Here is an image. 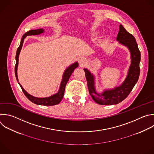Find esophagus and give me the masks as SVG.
<instances>
[{
    "label": "esophagus",
    "instance_id": "obj_1",
    "mask_svg": "<svg viewBox=\"0 0 154 154\" xmlns=\"http://www.w3.org/2000/svg\"><path fill=\"white\" fill-rule=\"evenodd\" d=\"M79 62L81 65H84L86 62V59L85 58H81L79 60Z\"/></svg>",
    "mask_w": 154,
    "mask_h": 154
}]
</instances>
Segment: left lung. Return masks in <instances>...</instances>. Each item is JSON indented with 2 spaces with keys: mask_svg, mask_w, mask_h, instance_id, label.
<instances>
[{
  "mask_svg": "<svg viewBox=\"0 0 154 154\" xmlns=\"http://www.w3.org/2000/svg\"><path fill=\"white\" fill-rule=\"evenodd\" d=\"M119 29L117 40L128 47L131 56V64L126 78L122 85L112 89L105 90L103 92L99 94L95 88L94 76L87 69H84L89 94L94 101L99 105H111L120 103L130 94L139 78L141 54L135 38L122 25H120Z\"/></svg>",
  "mask_w": 154,
  "mask_h": 154,
  "instance_id": "8db88e82",
  "label": "left lung"
}]
</instances>
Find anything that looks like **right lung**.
I'll return each mask as SVG.
<instances>
[{
	"label": "right lung",
	"mask_w": 154,
	"mask_h": 154,
	"mask_svg": "<svg viewBox=\"0 0 154 154\" xmlns=\"http://www.w3.org/2000/svg\"><path fill=\"white\" fill-rule=\"evenodd\" d=\"M44 32L43 29H31L29 30V31L26 32L25 33V34L22 36V38L20 41V43L19 46L17 48V52H16V65H15V75L16 77V79L21 87L23 92L25 95V96L31 101L32 103L36 105H43V106H53V105H56L59 104L61 100H62L64 93H65V87L66 85V83L69 80V79L70 76L71 75V74L73 72L74 70L78 67L79 64L78 62H75L71 65H70L68 68H67L63 74V77H62V80L60 83V88L57 93L51 95L48 97H45V98H38L34 97L30 94H29L22 86V85L19 83V80H18V77H17V67H18V62H19V54L20 53V50L22 49L23 40L25 38L27 35H38L43 33Z\"/></svg>",
	"instance_id": "1"
}]
</instances>
